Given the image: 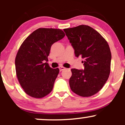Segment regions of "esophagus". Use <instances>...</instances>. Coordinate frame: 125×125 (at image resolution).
<instances>
[{"label": "esophagus", "mask_w": 125, "mask_h": 125, "mask_svg": "<svg viewBox=\"0 0 125 125\" xmlns=\"http://www.w3.org/2000/svg\"><path fill=\"white\" fill-rule=\"evenodd\" d=\"M59 70H60V71H63V70H64L65 69V67H64L63 66H60L59 67Z\"/></svg>", "instance_id": "1"}]
</instances>
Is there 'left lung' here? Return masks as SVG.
<instances>
[{
	"label": "left lung",
	"instance_id": "8db88e82",
	"mask_svg": "<svg viewBox=\"0 0 125 125\" xmlns=\"http://www.w3.org/2000/svg\"><path fill=\"white\" fill-rule=\"evenodd\" d=\"M75 56L83 59L84 70L72 69L71 90L82 97H89L102 88L109 76L111 52L109 46L99 32L87 25L64 29Z\"/></svg>",
	"mask_w": 125,
	"mask_h": 125
}]
</instances>
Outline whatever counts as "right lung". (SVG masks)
Wrapping results in <instances>:
<instances>
[{
    "label": "right lung",
    "mask_w": 125,
    "mask_h": 125,
    "mask_svg": "<svg viewBox=\"0 0 125 125\" xmlns=\"http://www.w3.org/2000/svg\"><path fill=\"white\" fill-rule=\"evenodd\" d=\"M65 34L59 29L39 28L32 32L21 44L15 59L16 72L20 84L30 96L42 98L51 92L59 68L48 63L52 45Z\"/></svg>",
    "instance_id": "add662e5"
}]
</instances>
